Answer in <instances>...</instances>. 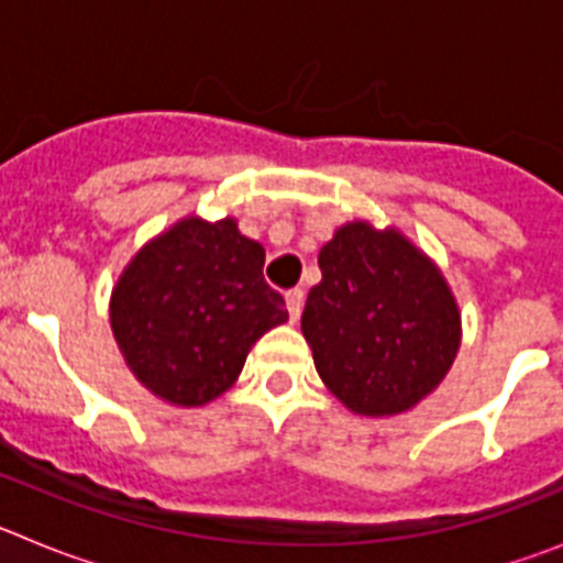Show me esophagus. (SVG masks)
I'll list each match as a JSON object with an SVG mask.
<instances>
[{"label":"esophagus","mask_w":563,"mask_h":563,"mask_svg":"<svg viewBox=\"0 0 563 563\" xmlns=\"http://www.w3.org/2000/svg\"><path fill=\"white\" fill-rule=\"evenodd\" d=\"M287 301V312H290V321H296L298 316H301V307H305V290H287L285 296Z\"/></svg>","instance_id":"34e87169"}]
</instances>
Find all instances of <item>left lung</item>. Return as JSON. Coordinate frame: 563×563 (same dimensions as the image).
Returning <instances> with one entry per match:
<instances>
[{
	"label": "left lung",
	"instance_id": "1",
	"mask_svg": "<svg viewBox=\"0 0 563 563\" xmlns=\"http://www.w3.org/2000/svg\"><path fill=\"white\" fill-rule=\"evenodd\" d=\"M318 267L301 312L318 377L361 417L411 411L462 343L460 305L437 262L395 225L352 220L318 251Z\"/></svg>",
	"mask_w": 563,
	"mask_h": 563
}]
</instances>
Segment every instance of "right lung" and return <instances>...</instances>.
Segmentation results:
<instances>
[{
  "instance_id": "1",
  "label": "right lung",
  "mask_w": 563,
  "mask_h": 563,
  "mask_svg": "<svg viewBox=\"0 0 563 563\" xmlns=\"http://www.w3.org/2000/svg\"><path fill=\"white\" fill-rule=\"evenodd\" d=\"M262 265L265 247L233 217L188 213L148 239L109 296L114 343L137 383L180 409L225 395L253 343L287 321Z\"/></svg>"
}]
</instances>
